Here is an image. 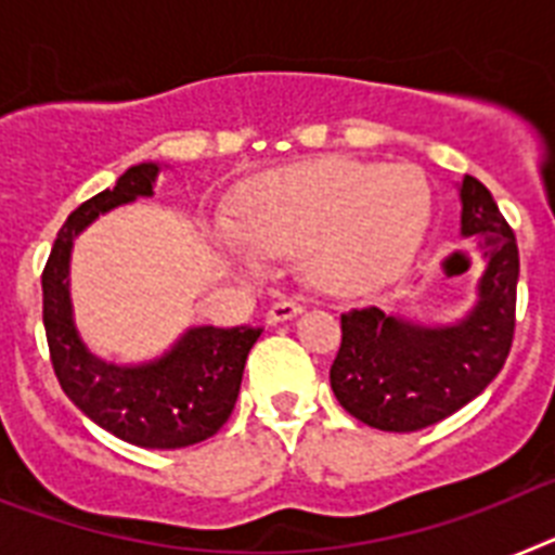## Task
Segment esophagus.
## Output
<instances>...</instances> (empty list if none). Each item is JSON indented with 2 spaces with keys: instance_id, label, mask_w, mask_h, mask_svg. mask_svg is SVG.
I'll use <instances>...</instances> for the list:
<instances>
[{
  "instance_id": "1",
  "label": "esophagus",
  "mask_w": 555,
  "mask_h": 555,
  "mask_svg": "<svg viewBox=\"0 0 555 555\" xmlns=\"http://www.w3.org/2000/svg\"><path fill=\"white\" fill-rule=\"evenodd\" d=\"M304 311V304H297V300H278L272 309L267 311V323L274 326V323H286V320L297 318Z\"/></svg>"
}]
</instances>
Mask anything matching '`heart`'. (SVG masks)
Masks as SVG:
<instances>
[{"mask_svg": "<svg viewBox=\"0 0 555 555\" xmlns=\"http://www.w3.org/2000/svg\"><path fill=\"white\" fill-rule=\"evenodd\" d=\"M431 186L414 167L320 158L260 181L244 204V235L267 251L304 249L314 286L360 295L409 267L428 223ZM229 251L244 241L223 229Z\"/></svg>", "mask_w": 555, "mask_h": 555, "instance_id": "b5f03b06", "label": "heart"}]
</instances>
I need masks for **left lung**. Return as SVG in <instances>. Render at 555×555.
I'll return each instance as SVG.
<instances>
[{"label":"left lung","instance_id":"obj_1","mask_svg":"<svg viewBox=\"0 0 555 555\" xmlns=\"http://www.w3.org/2000/svg\"><path fill=\"white\" fill-rule=\"evenodd\" d=\"M462 235L488 267L474 309L448 326H423L377 306L340 314L343 340L328 379L343 409L379 431H420L468 405L507 360L516 326L519 246L488 186L465 176Z\"/></svg>","mask_w":555,"mask_h":555}]
</instances>
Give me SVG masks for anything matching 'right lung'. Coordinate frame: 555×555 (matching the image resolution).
<instances>
[{"label": "right lung", "instance_id": "add662e5", "mask_svg": "<svg viewBox=\"0 0 555 555\" xmlns=\"http://www.w3.org/2000/svg\"><path fill=\"white\" fill-rule=\"evenodd\" d=\"M158 164H135L59 229L41 272V318L50 363L73 405L113 437L141 448H186L221 431L235 409L249 349L263 328L192 326L164 354L109 363L81 340L70 304L73 241L113 206L153 195Z\"/></svg>", "mask_w": 555, "mask_h": 555}]
</instances>
